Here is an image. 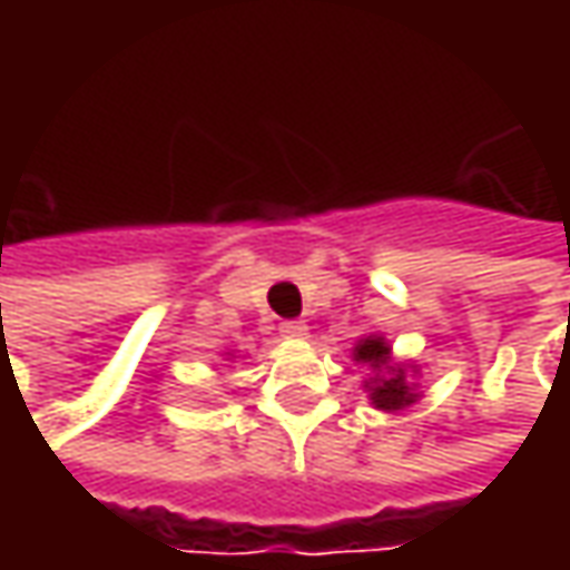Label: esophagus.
Segmentation results:
<instances>
[{
	"instance_id": "esophagus-1",
	"label": "esophagus",
	"mask_w": 570,
	"mask_h": 570,
	"mask_svg": "<svg viewBox=\"0 0 570 570\" xmlns=\"http://www.w3.org/2000/svg\"><path fill=\"white\" fill-rule=\"evenodd\" d=\"M278 330H282L285 340H304V336H307V323H304V320H285Z\"/></svg>"
}]
</instances>
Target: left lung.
<instances>
[{
	"label": "left lung",
	"instance_id": "1",
	"mask_svg": "<svg viewBox=\"0 0 570 570\" xmlns=\"http://www.w3.org/2000/svg\"><path fill=\"white\" fill-rule=\"evenodd\" d=\"M355 362L367 364L374 371V377L364 383L374 409L396 412V409H405V405H412L419 400L415 383L405 374L409 367L405 364H393L390 345H386L383 336H367V340L358 342L355 345Z\"/></svg>",
	"mask_w": 570,
	"mask_h": 570
}]
</instances>
